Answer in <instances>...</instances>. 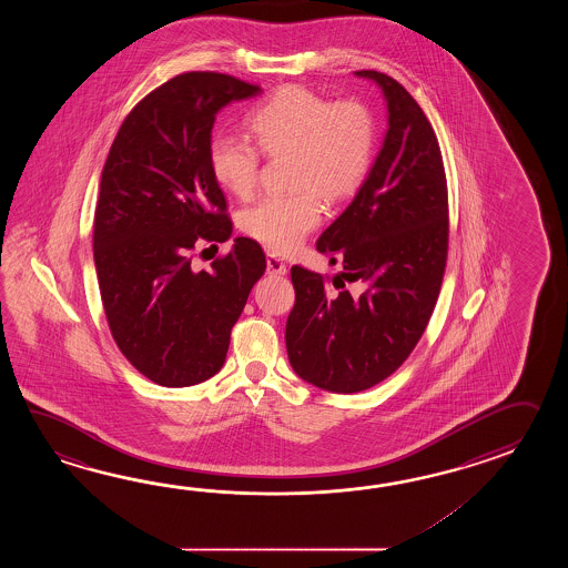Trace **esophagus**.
Segmentation results:
<instances>
[{"mask_svg": "<svg viewBox=\"0 0 568 568\" xmlns=\"http://www.w3.org/2000/svg\"><path fill=\"white\" fill-rule=\"evenodd\" d=\"M266 264L270 274H286V264H284V260L280 255L267 254Z\"/></svg>", "mask_w": 568, "mask_h": 568, "instance_id": "obj_1", "label": "esophagus"}]
</instances>
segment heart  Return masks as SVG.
Listing matches in <instances>:
<instances>
[{
  "label": "heart",
  "instance_id": "heart-1",
  "mask_svg": "<svg viewBox=\"0 0 568 568\" xmlns=\"http://www.w3.org/2000/svg\"><path fill=\"white\" fill-rule=\"evenodd\" d=\"M267 156L292 152L294 193L267 194L245 209L242 230L272 252L296 250L323 219V192L337 201L362 184L374 156L375 128L359 101H326L304 87H282L250 115ZM260 151L243 138L215 135L209 170L221 189L247 199L260 181Z\"/></svg>",
  "mask_w": 568,
  "mask_h": 568
}]
</instances>
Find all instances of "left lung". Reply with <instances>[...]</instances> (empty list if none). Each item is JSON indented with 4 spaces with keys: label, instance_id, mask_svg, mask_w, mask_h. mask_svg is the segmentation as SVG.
Returning <instances> with one entry per match:
<instances>
[{
    "label": "left lung",
    "instance_id": "1",
    "mask_svg": "<svg viewBox=\"0 0 568 568\" xmlns=\"http://www.w3.org/2000/svg\"><path fill=\"white\" fill-rule=\"evenodd\" d=\"M382 87L386 140L374 169L316 250L343 272L333 278L292 266L286 323L290 365L304 382L355 394L410 357L435 311L448 254V189L435 130L396 79L355 71ZM345 281L368 288L349 294Z\"/></svg>",
    "mask_w": 568,
    "mask_h": 568
}]
</instances>
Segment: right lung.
I'll return each instance as SVG.
<instances>
[{"label":"right lung","instance_id":"right-lung-1","mask_svg":"<svg viewBox=\"0 0 568 568\" xmlns=\"http://www.w3.org/2000/svg\"><path fill=\"white\" fill-rule=\"evenodd\" d=\"M257 93L231 74H176L125 115L109 150L93 223L99 292L115 345L158 386L217 374L231 328L266 272L250 237H237L209 270L191 266L196 242H227L233 225L209 170L215 115Z\"/></svg>","mask_w":568,"mask_h":568}]
</instances>
